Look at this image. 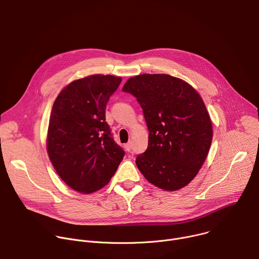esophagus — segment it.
<instances>
[{"mask_svg":"<svg viewBox=\"0 0 259 259\" xmlns=\"http://www.w3.org/2000/svg\"><path fill=\"white\" fill-rule=\"evenodd\" d=\"M125 150L127 152H131V150H132V143L131 142H128L127 144H125Z\"/></svg>","mask_w":259,"mask_h":259,"instance_id":"34e87169","label":"esophagus"}]
</instances>
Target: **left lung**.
Wrapping results in <instances>:
<instances>
[{"label": "left lung", "instance_id": "obj_1", "mask_svg": "<svg viewBox=\"0 0 259 259\" xmlns=\"http://www.w3.org/2000/svg\"><path fill=\"white\" fill-rule=\"evenodd\" d=\"M122 90L136 97L150 131L146 151L136 158L139 171L165 191L188 186L205 162L213 135L199 93L164 73L130 78Z\"/></svg>", "mask_w": 259, "mask_h": 259}]
</instances>
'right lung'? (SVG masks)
<instances>
[{"label":"right lung","instance_id":"1","mask_svg":"<svg viewBox=\"0 0 259 259\" xmlns=\"http://www.w3.org/2000/svg\"><path fill=\"white\" fill-rule=\"evenodd\" d=\"M120 77L94 75L71 82L54 101L47 151L61 179L79 193H93L109 181L125 152L105 122L109 97Z\"/></svg>","mask_w":259,"mask_h":259}]
</instances>
